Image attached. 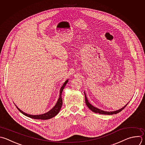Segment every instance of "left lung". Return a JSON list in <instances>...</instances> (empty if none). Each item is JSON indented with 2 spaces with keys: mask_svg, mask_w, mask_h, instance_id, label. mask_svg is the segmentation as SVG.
Instances as JSON below:
<instances>
[{
  "mask_svg": "<svg viewBox=\"0 0 145 145\" xmlns=\"http://www.w3.org/2000/svg\"><path fill=\"white\" fill-rule=\"evenodd\" d=\"M84 94H85V103L86 104V105L88 106V107L93 112L95 113H99V114H107V115H112V114H117V113H118L119 112H121L128 104V103L125 106H123L122 108H121V109H119L118 110H116V111H114V112H106V111H104V110H100L97 108H95L93 106H92L89 102H88V100L87 99V97L86 96V94L84 92Z\"/></svg>",
  "mask_w": 145,
  "mask_h": 145,
  "instance_id": "obj_1",
  "label": "left lung"
}]
</instances>
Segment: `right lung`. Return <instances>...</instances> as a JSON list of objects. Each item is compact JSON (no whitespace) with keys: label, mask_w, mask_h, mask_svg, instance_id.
<instances>
[{"label":"right lung","mask_w":145,"mask_h":145,"mask_svg":"<svg viewBox=\"0 0 145 145\" xmlns=\"http://www.w3.org/2000/svg\"><path fill=\"white\" fill-rule=\"evenodd\" d=\"M68 80H67L64 83L63 85L61 88L60 91L59 98L58 101H57L56 104L55 105V106L51 110H50L49 112L46 113H44V114H40V115H31V114H27V113L23 112L20 109H19L18 108V109L22 114H23L24 115H25V116H27L28 117H30V118H33V119H36V120H48V119H50V118L55 117V116H56L59 113V111L61 109V108L62 105H63V100H62L61 94H62L63 90L64 87L65 86L67 83L68 82Z\"/></svg>","instance_id":"obj_1"}]
</instances>
